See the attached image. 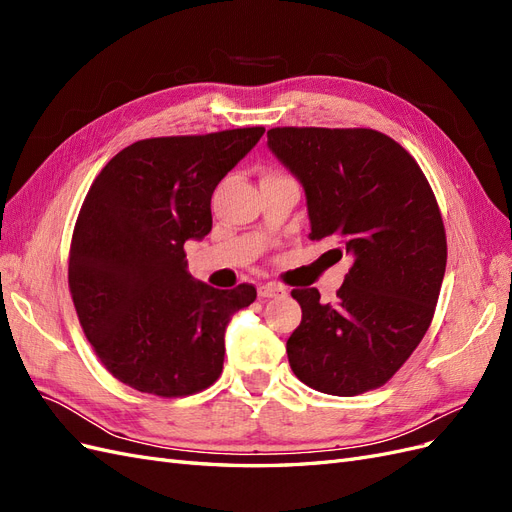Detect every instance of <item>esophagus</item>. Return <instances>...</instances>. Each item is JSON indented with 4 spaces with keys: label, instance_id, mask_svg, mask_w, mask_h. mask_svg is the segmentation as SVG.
Instances as JSON below:
<instances>
[{
    "label": "esophagus",
    "instance_id": "34e87169",
    "mask_svg": "<svg viewBox=\"0 0 512 512\" xmlns=\"http://www.w3.org/2000/svg\"><path fill=\"white\" fill-rule=\"evenodd\" d=\"M286 290L277 284H262L258 286V297L260 299H277V297H284Z\"/></svg>",
    "mask_w": 512,
    "mask_h": 512
}]
</instances>
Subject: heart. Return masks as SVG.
I'll return each mask as SVG.
<instances>
[{"instance_id": "heart-1", "label": "heart", "mask_w": 512, "mask_h": 512, "mask_svg": "<svg viewBox=\"0 0 512 512\" xmlns=\"http://www.w3.org/2000/svg\"><path fill=\"white\" fill-rule=\"evenodd\" d=\"M267 175H273V173H267Z\"/></svg>"}]
</instances>
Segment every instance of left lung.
I'll list each match as a JSON object with an SVG mask.
<instances>
[{
  "label": "left lung",
  "instance_id": "8db88e82",
  "mask_svg": "<svg viewBox=\"0 0 512 512\" xmlns=\"http://www.w3.org/2000/svg\"><path fill=\"white\" fill-rule=\"evenodd\" d=\"M267 145L305 190L309 239L352 256L335 303L294 288L288 363L303 384L354 397L389 382L425 337L446 269V232L421 166L369 128H273Z\"/></svg>",
  "mask_w": 512,
  "mask_h": 512
}]
</instances>
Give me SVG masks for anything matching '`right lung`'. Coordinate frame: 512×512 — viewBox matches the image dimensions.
<instances>
[{"label":"right lung","instance_id":"add662e5","mask_svg":"<svg viewBox=\"0 0 512 512\" xmlns=\"http://www.w3.org/2000/svg\"><path fill=\"white\" fill-rule=\"evenodd\" d=\"M265 128L160 136L121 149L91 183L76 218L68 286L100 363L158 397L220 378L230 316L256 288L218 290L188 273L183 245L211 230V196Z\"/></svg>","mask_w":512,"mask_h":512}]
</instances>
